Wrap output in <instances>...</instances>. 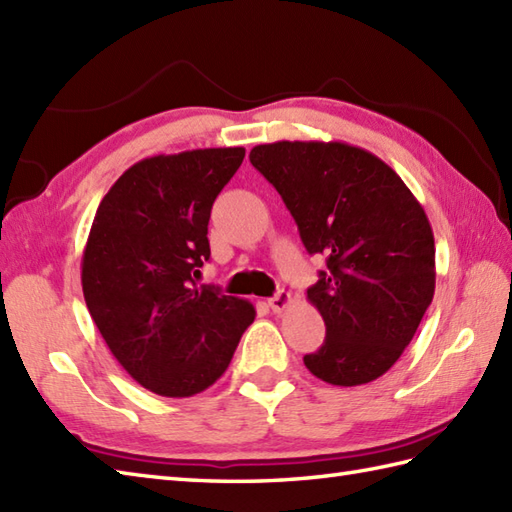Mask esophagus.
<instances>
[{
	"mask_svg": "<svg viewBox=\"0 0 512 512\" xmlns=\"http://www.w3.org/2000/svg\"><path fill=\"white\" fill-rule=\"evenodd\" d=\"M292 303V297H290V292H284V290H279L275 297H270L268 299V308L273 310L275 314H279V312H284L288 306Z\"/></svg>",
	"mask_w": 512,
	"mask_h": 512,
	"instance_id": "1",
	"label": "esophagus"
}]
</instances>
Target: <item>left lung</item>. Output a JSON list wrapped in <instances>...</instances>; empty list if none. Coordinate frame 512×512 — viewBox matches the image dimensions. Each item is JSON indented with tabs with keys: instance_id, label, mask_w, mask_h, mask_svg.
<instances>
[{
	"instance_id": "obj_1",
	"label": "left lung",
	"mask_w": 512,
	"mask_h": 512,
	"mask_svg": "<svg viewBox=\"0 0 512 512\" xmlns=\"http://www.w3.org/2000/svg\"><path fill=\"white\" fill-rule=\"evenodd\" d=\"M250 162L279 191L310 255L328 268L308 288L325 341L303 356L330 385L372 383L411 343L436 290L429 217L398 173L367 149L277 140Z\"/></svg>"
}]
</instances>
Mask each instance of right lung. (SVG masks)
<instances>
[{"instance_id":"1","label":"right lung","mask_w":512,"mask_h":512,"mask_svg":"<svg viewBox=\"0 0 512 512\" xmlns=\"http://www.w3.org/2000/svg\"><path fill=\"white\" fill-rule=\"evenodd\" d=\"M244 154L215 147L145 158L96 209L81 259L83 297L116 361L158 396L211 387L255 321L250 301L193 281L211 257V206Z\"/></svg>"}]
</instances>
